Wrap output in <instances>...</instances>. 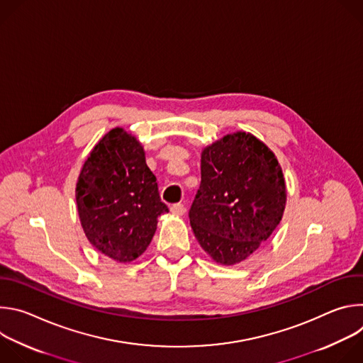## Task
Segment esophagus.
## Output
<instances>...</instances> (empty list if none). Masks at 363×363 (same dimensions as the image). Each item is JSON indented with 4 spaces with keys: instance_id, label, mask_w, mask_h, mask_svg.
I'll list each match as a JSON object with an SVG mask.
<instances>
[{
    "instance_id": "obj_1",
    "label": "esophagus",
    "mask_w": 363,
    "mask_h": 363,
    "mask_svg": "<svg viewBox=\"0 0 363 363\" xmlns=\"http://www.w3.org/2000/svg\"><path fill=\"white\" fill-rule=\"evenodd\" d=\"M171 213L175 216H184L185 214V206L184 203H174L171 206Z\"/></svg>"
}]
</instances>
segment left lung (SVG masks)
<instances>
[{"label":"left lung","mask_w":363,"mask_h":363,"mask_svg":"<svg viewBox=\"0 0 363 363\" xmlns=\"http://www.w3.org/2000/svg\"><path fill=\"white\" fill-rule=\"evenodd\" d=\"M286 196L281 167L269 146L251 133H230L201 153V185L189 223L203 251L233 266L273 234Z\"/></svg>","instance_id":"left-lung-1"}]
</instances>
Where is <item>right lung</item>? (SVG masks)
<instances>
[{
  "mask_svg": "<svg viewBox=\"0 0 363 363\" xmlns=\"http://www.w3.org/2000/svg\"><path fill=\"white\" fill-rule=\"evenodd\" d=\"M83 231L93 247L115 262L130 263L145 252L168 213L140 142L115 128L84 161L76 185Z\"/></svg>",
  "mask_w": 363,
  "mask_h": 363,
  "instance_id": "right-lung-1",
  "label": "right lung"
}]
</instances>
